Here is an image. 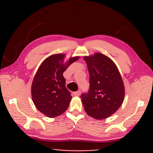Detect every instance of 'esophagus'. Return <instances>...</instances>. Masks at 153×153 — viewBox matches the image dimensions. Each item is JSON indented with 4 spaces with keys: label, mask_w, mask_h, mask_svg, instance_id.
<instances>
[{
    "label": "esophagus",
    "mask_w": 153,
    "mask_h": 153,
    "mask_svg": "<svg viewBox=\"0 0 153 153\" xmlns=\"http://www.w3.org/2000/svg\"><path fill=\"white\" fill-rule=\"evenodd\" d=\"M81 91H78L74 92V95L75 96H79V95H81Z\"/></svg>",
    "instance_id": "34e87169"
}]
</instances>
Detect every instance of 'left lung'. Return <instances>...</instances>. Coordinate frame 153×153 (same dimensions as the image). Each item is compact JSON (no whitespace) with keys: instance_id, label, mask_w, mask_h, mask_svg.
<instances>
[{"instance_id":"left-lung-1","label":"left lung","mask_w":153,"mask_h":153,"mask_svg":"<svg viewBox=\"0 0 153 153\" xmlns=\"http://www.w3.org/2000/svg\"><path fill=\"white\" fill-rule=\"evenodd\" d=\"M90 75L88 92L81 95L85 111L96 119L114 114L122 105L125 88L120 72L113 60L96 53L85 56Z\"/></svg>"}]
</instances>
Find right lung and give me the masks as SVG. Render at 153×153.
<instances>
[{"mask_svg":"<svg viewBox=\"0 0 153 153\" xmlns=\"http://www.w3.org/2000/svg\"><path fill=\"white\" fill-rule=\"evenodd\" d=\"M64 58V54H54L44 60L32 83L33 103L39 111L49 118L63 114L72 99L62 74L79 57L70 58L63 64Z\"/></svg>","mask_w":153,"mask_h":153,"instance_id":"right-lung-1","label":"right lung"}]
</instances>
